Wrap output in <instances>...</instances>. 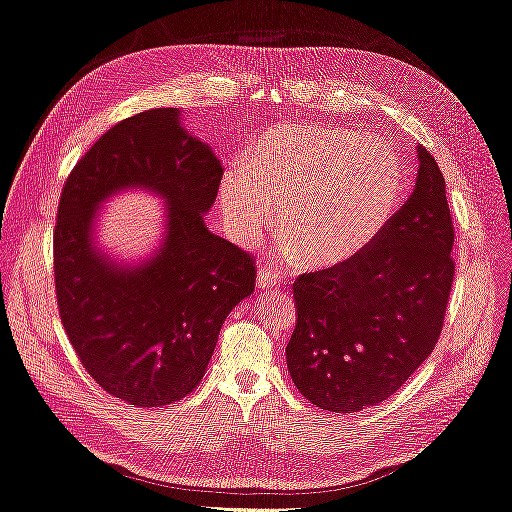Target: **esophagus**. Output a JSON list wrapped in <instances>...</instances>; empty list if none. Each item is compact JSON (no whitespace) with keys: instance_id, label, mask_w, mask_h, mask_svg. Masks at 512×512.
Returning a JSON list of instances; mask_svg holds the SVG:
<instances>
[{"instance_id":"obj_1","label":"esophagus","mask_w":512,"mask_h":512,"mask_svg":"<svg viewBox=\"0 0 512 512\" xmlns=\"http://www.w3.org/2000/svg\"><path fill=\"white\" fill-rule=\"evenodd\" d=\"M256 286H258L260 290L280 286V277H277V271H273L271 267H262V269H258V275H256Z\"/></svg>"}]
</instances>
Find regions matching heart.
I'll list each match as a JSON object with an SVG mask.
<instances>
[{
  "label": "heart",
  "mask_w": 512,
  "mask_h": 512,
  "mask_svg": "<svg viewBox=\"0 0 512 512\" xmlns=\"http://www.w3.org/2000/svg\"><path fill=\"white\" fill-rule=\"evenodd\" d=\"M404 194V168L391 145L331 126L280 123L260 134L247 162L220 177L228 235L258 241L277 209L286 254L329 269L361 254L391 224Z\"/></svg>",
  "instance_id": "b5f03b06"
}]
</instances>
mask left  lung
<instances>
[{"instance_id": "obj_1", "label": "left lung", "mask_w": 512, "mask_h": 512, "mask_svg": "<svg viewBox=\"0 0 512 512\" xmlns=\"http://www.w3.org/2000/svg\"><path fill=\"white\" fill-rule=\"evenodd\" d=\"M418 173L380 237L342 265L292 284V382L314 406L350 414L401 389L433 352L451 294L455 232L446 185L418 145Z\"/></svg>"}]
</instances>
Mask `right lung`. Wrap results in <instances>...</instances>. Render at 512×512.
Wrapping results in <instances>:
<instances>
[{
    "label": "right lung",
    "mask_w": 512,
    "mask_h": 512,
    "mask_svg": "<svg viewBox=\"0 0 512 512\" xmlns=\"http://www.w3.org/2000/svg\"><path fill=\"white\" fill-rule=\"evenodd\" d=\"M222 162L185 130L179 108L119 121L70 173L53 237L59 316L81 363L106 393L160 408L205 376L232 307L254 292L250 254L213 235ZM126 189L162 197L157 250L115 261L95 241L97 211Z\"/></svg>",
    "instance_id": "add662e5"
}]
</instances>
